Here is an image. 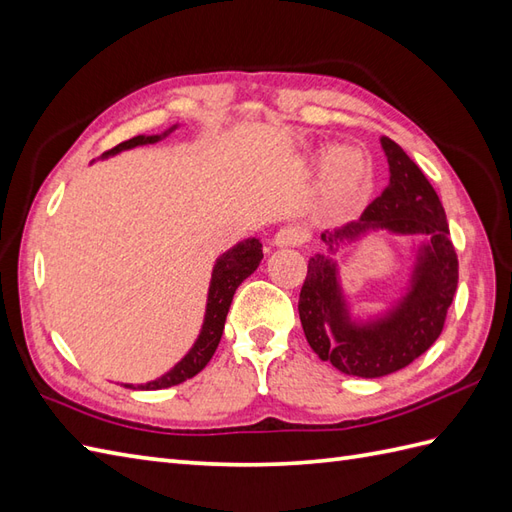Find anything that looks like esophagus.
<instances>
[{"label":"esophagus","mask_w":512,"mask_h":512,"mask_svg":"<svg viewBox=\"0 0 512 512\" xmlns=\"http://www.w3.org/2000/svg\"><path fill=\"white\" fill-rule=\"evenodd\" d=\"M307 233L301 229V227H283L277 231L275 240H272V244L279 246V248H288V246H299L305 242Z\"/></svg>","instance_id":"1"}]
</instances>
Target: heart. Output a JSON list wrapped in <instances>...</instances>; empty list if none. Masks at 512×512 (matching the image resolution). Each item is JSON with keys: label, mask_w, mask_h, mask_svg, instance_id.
Returning <instances> with one entry per match:
<instances>
[{"label": "heart", "mask_w": 512, "mask_h": 512, "mask_svg": "<svg viewBox=\"0 0 512 512\" xmlns=\"http://www.w3.org/2000/svg\"><path fill=\"white\" fill-rule=\"evenodd\" d=\"M303 161H318V192L334 207L358 205L371 187V163L360 148H312L303 154Z\"/></svg>", "instance_id": "b5f03b06"}]
</instances>
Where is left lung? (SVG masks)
<instances>
[{"instance_id": "1", "label": "left lung", "mask_w": 512, "mask_h": 512, "mask_svg": "<svg viewBox=\"0 0 512 512\" xmlns=\"http://www.w3.org/2000/svg\"><path fill=\"white\" fill-rule=\"evenodd\" d=\"M390 181L360 220L320 233L325 251L307 264L299 316L310 347L323 362L353 377H384L408 366L441 336L458 285V259L445 209L401 146L379 137ZM375 232L411 242L409 279L397 300L358 311L339 277L335 255Z\"/></svg>"}]
</instances>
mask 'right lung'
I'll return each instance as SVG.
<instances>
[{
    "instance_id": "right-lung-1",
    "label": "right lung",
    "mask_w": 512,
    "mask_h": 512,
    "mask_svg": "<svg viewBox=\"0 0 512 512\" xmlns=\"http://www.w3.org/2000/svg\"><path fill=\"white\" fill-rule=\"evenodd\" d=\"M176 128H181V124L170 126L159 135H137L133 139L124 141V144L115 146L113 150L104 152L100 159H111L115 154H120L124 150H133L137 146L157 144V141L170 137ZM261 259H264V253H261V242L257 237H248V240L237 242L235 246L229 248V251L218 255L209 279L205 318H202L200 331L192 347H189V351L170 368L168 373H163L161 377L152 379V382H146V384H124V386L133 390H161V388L183 384L185 379L198 375L202 368L209 364L213 353L218 349L222 331H224V320H227L235 290L240 288V283L244 279L253 275Z\"/></svg>"
}]
</instances>
